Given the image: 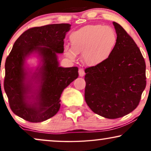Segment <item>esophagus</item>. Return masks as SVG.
<instances>
[{
	"mask_svg": "<svg viewBox=\"0 0 151 151\" xmlns=\"http://www.w3.org/2000/svg\"><path fill=\"white\" fill-rule=\"evenodd\" d=\"M78 73H79V76L80 77H83V76L85 75V72L82 69H80L79 71H78Z\"/></svg>",
	"mask_w": 151,
	"mask_h": 151,
	"instance_id": "34e87169",
	"label": "esophagus"
}]
</instances>
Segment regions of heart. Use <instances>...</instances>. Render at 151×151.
<instances>
[{
	"instance_id": "heart-1",
	"label": "heart",
	"mask_w": 151,
	"mask_h": 151,
	"mask_svg": "<svg viewBox=\"0 0 151 151\" xmlns=\"http://www.w3.org/2000/svg\"><path fill=\"white\" fill-rule=\"evenodd\" d=\"M71 47H65V55L74 60L82 53V58L88 65H98L110 56L117 43V34L110 26L100 24H87L70 35Z\"/></svg>"
}]
</instances>
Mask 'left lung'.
<instances>
[{"mask_svg":"<svg viewBox=\"0 0 151 151\" xmlns=\"http://www.w3.org/2000/svg\"><path fill=\"white\" fill-rule=\"evenodd\" d=\"M117 43L108 58L85 69L84 98L95 113L116 119L139 104L146 84V64L139 47L121 25L113 22Z\"/></svg>","mask_w":151,"mask_h":151,"instance_id":"8db88e82","label":"left lung"}]
</instances>
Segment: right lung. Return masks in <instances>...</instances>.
Returning <instances> with one entry per match:
<instances>
[{
    "label": "right lung",
    "mask_w": 151,
    "mask_h": 151,
    "mask_svg": "<svg viewBox=\"0 0 151 151\" xmlns=\"http://www.w3.org/2000/svg\"><path fill=\"white\" fill-rule=\"evenodd\" d=\"M70 29L71 24L66 23L36 27L22 33L14 42L5 61L4 89L12 111L21 118L41 122L54 116L63 90L78 77L77 67H61L58 60ZM33 53L38 54L41 63L32 73L25 63Z\"/></svg>",
    "instance_id": "right-lung-1"
}]
</instances>
